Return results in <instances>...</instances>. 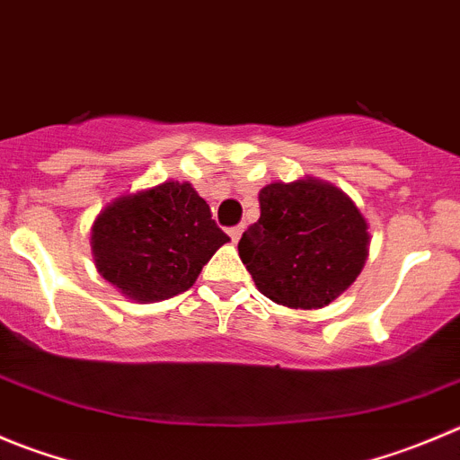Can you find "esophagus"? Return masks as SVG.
I'll list each match as a JSON object with an SVG mask.
<instances>
[{
    "label": "esophagus",
    "instance_id": "esophagus-1",
    "mask_svg": "<svg viewBox=\"0 0 460 460\" xmlns=\"http://www.w3.org/2000/svg\"><path fill=\"white\" fill-rule=\"evenodd\" d=\"M227 234H230V239H233L234 243H239V239H242V234H243V227L242 226L230 227V230H227Z\"/></svg>",
    "mask_w": 460,
    "mask_h": 460
}]
</instances>
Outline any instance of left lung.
I'll return each mask as SVG.
<instances>
[{
  "mask_svg": "<svg viewBox=\"0 0 460 460\" xmlns=\"http://www.w3.org/2000/svg\"><path fill=\"white\" fill-rule=\"evenodd\" d=\"M260 212L239 242V257L273 303L323 309L364 270L368 221L332 182L312 176L270 182L260 190Z\"/></svg>",
  "mask_w": 460,
  "mask_h": 460,
  "instance_id": "left-lung-1",
  "label": "left lung"
}]
</instances>
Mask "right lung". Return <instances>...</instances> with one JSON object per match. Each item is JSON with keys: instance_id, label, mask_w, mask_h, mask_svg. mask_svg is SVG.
Instances as JSON below:
<instances>
[{"instance_id": "add662e5", "label": "right lung", "mask_w": 460, "mask_h": 460, "mask_svg": "<svg viewBox=\"0 0 460 460\" xmlns=\"http://www.w3.org/2000/svg\"><path fill=\"white\" fill-rule=\"evenodd\" d=\"M227 242L191 182L178 181L117 196L90 227L99 275L142 305L194 287L203 266Z\"/></svg>"}]
</instances>
